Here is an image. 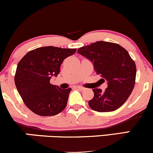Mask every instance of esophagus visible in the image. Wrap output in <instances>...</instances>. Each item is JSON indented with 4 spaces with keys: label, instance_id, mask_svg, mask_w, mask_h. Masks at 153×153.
Returning <instances> with one entry per match:
<instances>
[{
    "label": "esophagus",
    "instance_id": "1",
    "mask_svg": "<svg viewBox=\"0 0 153 153\" xmlns=\"http://www.w3.org/2000/svg\"><path fill=\"white\" fill-rule=\"evenodd\" d=\"M78 88L79 89V90H80V91H85V88L81 87V86H78Z\"/></svg>",
    "mask_w": 153,
    "mask_h": 153
}]
</instances>
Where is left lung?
I'll return each mask as SVG.
<instances>
[{
    "label": "left lung",
    "instance_id": "1",
    "mask_svg": "<svg viewBox=\"0 0 153 153\" xmlns=\"http://www.w3.org/2000/svg\"><path fill=\"white\" fill-rule=\"evenodd\" d=\"M78 53L89 59L96 73L108 83L104 92L93 89L94 96L89 106L98 112L113 111L122 106L130 96L136 78V65L127 51L118 44L99 41L80 47Z\"/></svg>",
    "mask_w": 153,
    "mask_h": 153
}]
</instances>
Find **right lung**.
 I'll list each match as a JSON object with an SVG mask.
<instances>
[{"instance_id": "right-lung-1", "label": "right lung", "mask_w": 153, "mask_h": 153, "mask_svg": "<svg viewBox=\"0 0 153 153\" xmlns=\"http://www.w3.org/2000/svg\"><path fill=\"white\" fill-rule=\"evenodd\" d=\"M76 49L52 46L39 47L28 52L19 61L15 74V84L26 106L36 114L54 116L67 106L71 88L61 89L50 84L57 77L65 59Z\"/></svg>"}]
</instances>
